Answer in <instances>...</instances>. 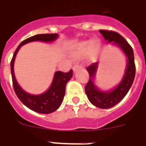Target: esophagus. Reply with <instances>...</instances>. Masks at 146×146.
Here are the masks:
<instances>
[{
    "instance_id": "obj_1",
    "label": "esophagus",
    "mask_w": 146,
    "mask_h": 146,
    "mask_svg": "<svg viewBox=\"0 0 146 146\" xmlns=\"http://www.w3.org/2000/svg\"><path fill=\"white\" fill-rule=\"evenodd\" d=\"M82 68V66L81 65H79V64H74V66H73V71L74 72H76L78 69H79Z\"/></svg>"
}]
</instances>
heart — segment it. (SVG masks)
<instances>
[{
	"label": "heart",
	"instance_id": "heart-1",
	"mask_svg": "<svg viewBox=\"0 0 146 146\" xmlns=\"http://www.w3.org/2000/svg\"><path fill=\"white\" fill-rule=\"evenodd\" d=\"M100 48V44L98 40H87L78 44L72 52V58L80 59L88 54L89 59H93L96 56Z\"/></svg>",
	"mask_w": 146,
	"mask_h": 146
}]
</instances>
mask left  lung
<instances>
[{"label": "left lung", "mask_w": 146, "mask_h": 146, "mask_svg": "<svg viewBox=\"0 0 146 146\" xmlns=\"http://www.w3.org/2000/svg\"><path fill=\"white\" fill-rule=\"evenodd\" d=\"M99 31L104 38L108 40V42H112L113 44L119 46L128 59L123 78L117 87L108 92L100 91L94 83L98 62L93 63L87 68V71L89 73V81L85 89L88 100L92 105L98 108H109L117 105L123 99L133 83L135 75L134 53L131 45L119 33L107 30H100Z\"/></svg>", "instance_id": "obj_1"}]
</instances>
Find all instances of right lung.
I'll use <instances>...</instances> for the list:
<instances>
[{
  "instance_id": "right-lung-1",
  "label": "right lung",
  "mask_w": 146,
  "mask_h": 146,
  "mask_svg": "<svg viewBox=\"0 0 146 146\" xmlns=\"http://www.w3.org/2000/svg\"><path fill=\"white\" fill-rule=\"evenodd\" d=\"M58 36V34H42V35L32 36L31 38L25 39L17 48L11 61V71L13 87L17 98L27 108L38 113H51L59 108L65 94L66 84L72 77L73 74L72 70L71 69L67 73L58 71L54 74L51 87L49 88V89L47 92L40 95H30L24 91L16 81L15 73H14V63H15V57L21 46L24 45L25 44L29 43L31 41H36V40L51 42L56 40Z\"/></svg>"
}]
</instances>
